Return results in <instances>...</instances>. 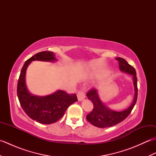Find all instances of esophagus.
I'll list each match as a JSON object with an SVG mask.
<instances>
[{"label":"esophagus","instance_id":"34e87169","mask_svg":"<svg viewBox=\"0 0 156 156\" xmlns=\"http://www.w3.org/2000/svg\"><path fill=\"white\" fill-rule=\"evenodd\" d=\"M77 97H78V100L79 101H83L84 98H85V94L84 92L82 90H79L77 92Z\"/></svg>","mask_w":156,"mask_h":156}]
</instances>
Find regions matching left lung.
Segmentation results:
<instances>
[{"instance_id":"8db88e82","label":"left lung","mask_w":156,"mask_h":156,"mask_svg":"<svg viewBox=\"0 0 156 156\" xmlns=\"http://www.w3.org/2000/svg\"><path fill=\"white\" fill-rule=\"evenodd\" d=\"M119 61V69L122 72L133 75V84L135 88V97L130 107L122 111H114L109 109L102 103L98 97L97 89L92 88L87 93L89 100H90L94 105L93 110L87 115V121L95 127L100 128L110 127L122 122L127 118L133 110L137 99V79L136 71L133 66L128 64L125 59L122 58H116Z\"/></svg>"}]
</instances>
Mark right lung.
Here are the masks:
<instances>
[{
	"label": "right lung",
	"mask_w": 156,
	"mask_h": 156,
	"mask_svg": "<svg viewBox=\"0 0 156 156\" xmlns=\"http://www.w3.org/2000/svg\"><path fill=\"white\" fill-rule=\"evenodd\" d=\"M55 61L51 51H41L28 59L23 65L18 80V98L22 108L29 117L42 124H51L58 121L64 116L69 105L78 101L76 94H68L64 90H58L45 97L31 94L25 85V73L32 61Z\"/></svg>",
	"instance_id": "right-lung-1"
}]
</instances>
